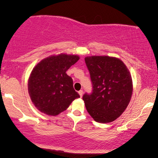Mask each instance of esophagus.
I'll use <instances>...</instances> for the list:
<instances>
[{
  "mask_svg": "<svg viewBox=\"0 0 158 158\" xmlns=\"http://www.w3.org/2000/svg\"><path fill=\"white\" fill-rule=\"evenodd\" d=\"M78 94H79L80 96H81V97L83 96V90H80V91H78Z\"/></svg>",
  "mask_w": 158,
  "mask_h": 158,
  "instance_id": "obj_1",
  "label": "esophagus"
}]
</instances>
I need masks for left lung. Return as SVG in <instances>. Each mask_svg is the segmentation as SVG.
<instances>
[{
  "instance_id": "left-lung-1",
  "label": "left lung",
  "mask_w": 158,
  "mask_h": 158,
  "mask_svg": "<svg viewBox=\"0 0 158 158\" xmlns=\"http://www.w3.org/2000/svg\"><path fill=\"white\" fill-rule=\"evenodd\" d=\"M85 61L94 87L92 94L83 97L86 109L97 122H114L130 102L133 91L130 72L117 57L88 56Z\"/></svg>"
}]
</instances>
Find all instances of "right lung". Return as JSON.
Returning <instances> with one entry per match:
<instances>
[{
	"mask_svg": "<svg viewBox=\"0 0 158 158\" xmlns=\"http://www.w3.org/2000/svg\"><path fill=\"white\" fill-rule=\"evenodd\" d=\"M79 59L78 55L60 53L44 58L34 66L28 80V91L39 111L57 116L80 98L72 77L66 73Z\"/></svg>",
	"mask_w": 158,
	"mask_h": 158,
	"instance_id": "right-lung-1",
	"label": "right lung"
}]
</instances>
